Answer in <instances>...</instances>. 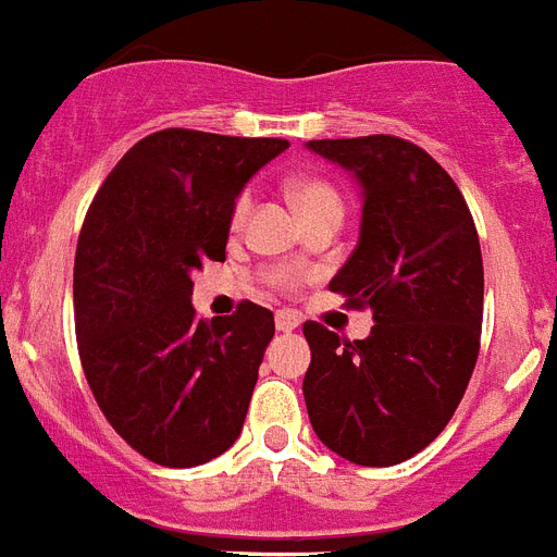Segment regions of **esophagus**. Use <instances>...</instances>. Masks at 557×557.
<instances>
[{
  "mask_svg": "<svg viewBox=\"0 0 557 557\" xmlns=\"http://www.w3.org/2000/svg\"><path fill=\"white\" fill-rule=\"evenodd\" d=\"M274 325H277V331H294L297 325H300V317L294 314V311H277Z\"/></svg>",
  "mask_w": 557,
  "mask_h": 557,
  "instance_id": "34e87169",
  "label": "esophagus"
}]
</instances>
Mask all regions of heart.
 Returning <instances> with one entry per match:
<instances>
[{
	"label": "heart",
	"instance_id": "heart-1",
	"mask_svg": "<svg viewBox=\"0 0 557 557\" xmlns=\"http://www.w3.org/2000/svg\"><path fill=\"white\" fill-rule=\"evenodd\" d=\"M288 195H292L294 207L300 209L302 218L317 212H343L339 191L322 177H297L288 184ZM246 214H249V195H240L235 200V209H232V228H240ZM265 280L274 288H294L300 283V271L288 269V265H274V269L265 271Z\"/></svg>",
	"mask_w": 557,
	"mask_h": 557
}]
</instances>
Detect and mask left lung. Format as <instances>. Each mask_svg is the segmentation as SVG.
<instances>
[{"instance_id":"1","label":"left lung","mask_w":557,"mask_h":557,"mask_svg":"<svg viewBox=\"0 0 557 557\" xmlns=\"http://www.w3.org/2000/svg\"><path fill=\"white\" fill-rule=\"evenodd\" d=\"M362 189L357 249L329 288L371 308L366 339L308 320L302 380L320 442L362 467L410 459L447 428L479 359L484 265L459 186L396 135L308 141Z\"/></svg>"}]
</instances>
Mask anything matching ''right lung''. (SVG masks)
I'll list each match as a JSON object with an SVG mask.
<instances>
[{"mask_svg":"<svg viewBox=\"0 0 557 557\" xmlns=\"http://www.w3.org/2000/svg\"><path fill=\"white\" fill-rule=\"evenodd\" d=\"M283 138L161 129L96 191L73 265L84 376L112 430L144 459L198 467L240 436L274 314L240 302L207 322L191 274L226 260L232 209Z\"/></svg>","mask_w":557,"mask_h":557,"instance_id":"1","label":"right lung"}]
</instances>
